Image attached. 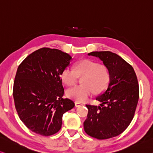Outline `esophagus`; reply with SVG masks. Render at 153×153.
I'll return each mask as SVG.
<instances>
[{
	"label": "esophagus",
	"instance_id": "34e87169",
	"mask_svg": "<svg viewBox=\"0 0 153 153\" xmlns=\"http://www.w3.org/2000/svg\"><path fill=\"white\" fill-rule=\"evenodd\" d=\"M81 105H83L82 103L79 102H75V106L76 107H80V106H81Z\"/></svg>",
	"mask_w": 153,
	"mask_h": 153
}]
</instances>
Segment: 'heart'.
<instances>
[{"instance_id":"b5f03b06","label":"heart","mask_w":153,"mask_h":153,"mask_svg":"<svg viewBox=\"0 0 153 153\" xmlns=\"http://www.w3.org/2000/svg\"><path fill=\"white\" fill-rule=\"evenodd\" d=\"M79 76H83L81 82L83 85L74 86L66 91L68 97L78 102L88 100L93 90L96 94L102 92L107 88L110 81L107 68L91 59H84L77 63L74 70L66 67L61 74L62 81L68 86L76 83Z\"/></svg>"}]
</instances>
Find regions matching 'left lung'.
<instances>
[{"instance_id": "1", "label": "left lung", "mask_w": 153, "mask_h": 153, "mask_svg": "<svg viewBox=\"0 0 153 153\" xmlns=\"http://www.w3.org/2000/svg\"><path fill=\"white\" fill-rule=\"evenodd\" d=\"M89 56L98 57L109 70V83L96 98L100 106L87 105L88 114L84 130L98 140L119 135L128 127L139 99V85L133 67L117 54L96 51Z\"/></svg>"}]
</instances>
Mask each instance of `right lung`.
Here are the masks:
<instances>
[{
    "mask_svg": "<svg viewBox=\"0 0 153 153\" xmlns=\"http://www.w3.org/2000/svg\"><path fill=\"white\" fill-rule=\"evenodd\" d=\"M72 58L55 48H42L30 54L18 68L13 96L21 120L33 132L43 136L57 133L64 113L74 103L62 98L61 74Z\"/></svg>",
    "mask_w": 153,
    "mask_h": 153,
    "instance_id": "1",
    "label": "right lung"
}]
</instances>
